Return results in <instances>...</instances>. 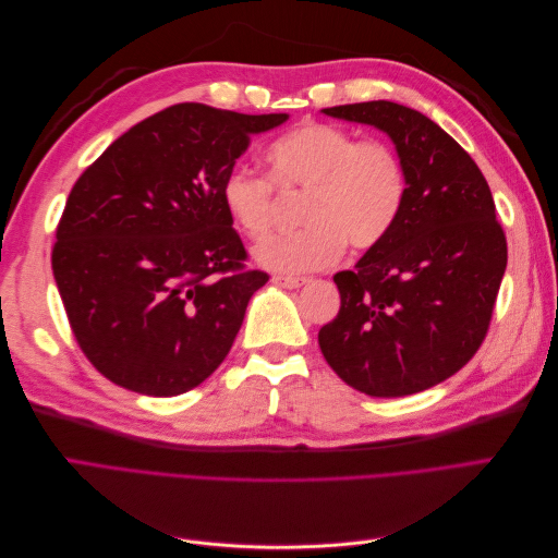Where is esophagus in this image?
<instances>
[{
	"instance_id": "obj_1",
	"label": "esophagus",
	"mask_w": 558,
	"mask_h": 558,
	"mask_svg": "<svg viewBox=\"0 0 558 558\" xmlns=\"http://www.w3.org/2000/svg\"><path fill=\"white\" fill-rule=\"evenodd\" d=\"M272 283L277 286H283V289H300V286H305L307 279L305 277H281V275H275L272 277Z\"/></svg>"
}]
</instances>
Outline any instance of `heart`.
<instances>
[{
	"label": "heart",
	"instance_id": "1",
	"mask_svg": "<svg viewBox=\"0 0 558 558\" xmlns=\"http://www.w3.org/2000/svg\"><path fill=\"white\" fill-rule=\"evenodd\" d=\"M269 177L279 189H305L300 230L275 234L256 246V260L281 275L312 272L332 265L344 244L365 251L388 238L408 197V174L384 142H359L330 123H302L267 148ZM272 183L232 167L218 197L234 228L258 240L272 223Z\"/></svg>",
	"mask_w": 558,
	"mask_h": 558
}]
</instances>
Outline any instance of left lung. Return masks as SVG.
<instances>
[{"label": "left lung", "instance_id": "8db88e82", "mask_svg": "<svg viewBox=\"0 0 558 558\" xmlns=\"http://www.w3.org/2000/svg\"><path fill=\"white\" fill-rule=\"evenodd\" d=\"M393 142L408 197L388 238L337 272L340 312L318 347L340 379L400 398L475 356L508 267V242L480 167L428 116L386 99L320 109Z\"/></svg>", "mask_w": 558, "mask_h": 558}]
</instances>
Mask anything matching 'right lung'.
I'll return each mask as SVG.
<instances>
[{"label":"right lung","mask_w":558,"mask_h":558,"mask_svg":"<svg viewBox=\"0 0 558 558\" xmlns=\"http://www.w3.org/2000/svg\"><path fill=\"white\" fill-rule=\"evenodd\" d=\"M289 113L174 105L121 134L66 197L53 277L86 359L128 391L172 398L223 363L251 295L218 189L253 134Z\"/></svg>","instance_id":"obj_1"}]
</instances>
